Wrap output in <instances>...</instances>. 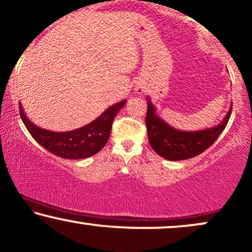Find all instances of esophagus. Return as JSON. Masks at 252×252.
<instances>
[{
    "instance_id": "obj_1",
    "label": "esophagus",
    "mask_w": 252,
    "mask_h": 252,
    "mask_svg": "<svg viewBox=\"0 0 252 252\" xmlns=\"http://www.w3.org/2000/svg\"><path fill=\"white\" fill-rule=\"evenodd\" d=\"M135 91L137 92V93H143V91H144V89H143V87H141V86H137V87L135 88Z\"/></svg>"
}]
</instances>
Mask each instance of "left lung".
Instances as JSON below:
<instances>
[{
    "instance_id": "obj_1",
    "label": "left lung",
    "mask_w": 252,
    "mask_h": 252,
    "mask_svg": "<svg viewBox=\"0 0 252 252\" xmlns=\"http://www.w3.org/2000/svg\"><path fill=\"white\" fill-rule=\"evenodd\" d=\"M148 113L145 124L151 148L155 152L167 160L176 161L195 157L202 154L214 143L220 133L223 131L230 119L231 108L225 114L224 119L218 126L199 131H183L165 122L157 114V110L149 97Z\"/></svg>"
}]
</instances>
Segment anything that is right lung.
<instances>
[{"label": "right lung", "mask_w": 252, "mask_h": 252, "mask_svg": "<svg viewBox=\"0 0 252 252\" xmlns=\"http://www.w3.org/2000/svg\"><path fill=\"white\" fill-rule=\"evenodd\" d=\"M126 103V100L120 101L104 110L91 123L65 132L39 128L25 115L21 103L20 114L30 135L51 154L65 159H84L97 154L107 144L114 119Z\"/></svg>", "instance_id": "right-lung-1"}]
</instances>
